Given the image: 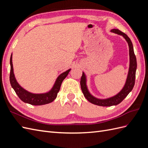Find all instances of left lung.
<instances>
[{
    "instance_id": "obj_1",
    "label": "left lung",
    "mask_w": 148,
    "mask_h": 148,
    "mask_svg": "<svg viewBox=\"0 0 148 148\" xmlns=\"http://www.w3.org/2000/svg\"><path fill=\"white\" fill-rule=\"evenodd\" d=\"M110 32L122 36L123 38L126 40L129 47L130 65L126 82H125L123 88L121 89V91L119 92L117 95H115L114 96L106 98V99H99V98H97L92 95L91 92H89L87 86V77L83 71L82 77L81 78V81H80L82 90L86 99L93 104L104 107L116 106L120 104L127 96L128 94L132 91L134 85H135L136 70L137 67L136 58L135 55V53H134L133 44L130 39L128 38L126 34L122 33V31H120L117 29H111Z\"/></svg>"
}]
</instances>
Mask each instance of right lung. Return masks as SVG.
I'll return each instance as SVG.
<instances>
[{
    "label": "right lung",
    "mask_w": 148,
    "mask_h": 148,
    "mask_svg": "<svg viewBox=\"0 0 148 148\" xmlns=\"http://www.w3.org/2000/svg\"><path fill=\"white\" fill-rule=\"evenodd\" d=\"M10 82L12 88L14 89L16 94L19 97L20 99L26 104H29L33 106H41L49 104L54 101L59 92L62 82L66 77L69 73L71 69L64 71L58 76L53 86L49 91L44 93H33L26 90L23 87L21 86L20 84L16 81L15 77L14 71L12 63V53L10 60Z\"/></svg>",
    "instance_id": "right-lung-1"
}]
</instances>
